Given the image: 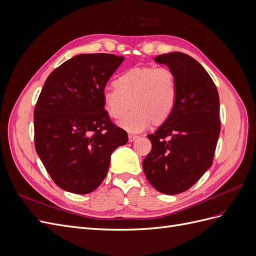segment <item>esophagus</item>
<instances>
[{"mask_svg": "<svg viewBox=\"0 0 256 256\" xmlns=\"http://www.w3.org/2000/svg\"><path fill=\"white\" fill-rule=\"evenodd\" d=\"M138 138V136H134V134H129V136H128V140H129V142H134V141H136V140Z\"/></svg>", "mask_w": 256, "mask_h": 256, "instance_id": "34e87169", "label": "esophagus"}]
</instances>
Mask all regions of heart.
Instances as JSON below:
<instances>
[{"mask_svg":"<svg viewBox=\"0 0 256 256\" xmlns=\"http://www.w3.org/2000/svg\"><path fill=\"white\" fill-rule=\"evenodd\" d=\"M115 88L102 92V104L112 120H118L130 109L132 111L120 122L130 134H140L148 128L152 120L161 124L171 114L177 100V82L168 67H134L120 74Z\"/></svg>","mask_w":256,"mask_h":256,"instance_id":"b5f03b06","label":"heart"}]
</instances>
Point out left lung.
<instances>
[{"label": "left lung", "mask_w": 256, "mask_h": 256, "mask_svg": "<svg viewBox=\"0 0 256 256\" xmlns=\"http://www.w3.org/2000/svg\"><path fill=\"white\" fill-rule=\"evenodd\" d=\"M177 82L171 116L147 138L152 150L143 161L147 180L161 193L174 196L191 188L212 166L220 134L219 94L210 76L182 52L154 58Z\"/></svg>", "instance_id": "1"}]
</instances>
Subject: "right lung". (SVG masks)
Instances as JSON below:
<instances>
[{
  "mask_svg": "<svg viewBox=\"0 0 256 256\" xmlns=\"http://www.w3.org/2000/svg\"><path fill=\"white\" fill-rule=\"evenodd\" d=\"M124 62L108 53L79 54L53 70L34 110L35 148L53 182L88 194L102 182L111 154L128 142L102 104L108 81Z\"/></svg>",
  "mask_w": 256,
  "mask_h": 256,
  "instance_id": "obj_1",
  "label": "right lung"
}]
</instances>
